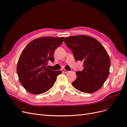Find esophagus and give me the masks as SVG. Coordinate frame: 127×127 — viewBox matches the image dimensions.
Listing matches in <instances>:
<instances>
[{"instance_id": "obj_1", "label": "esophagus", "mask_w": 127, "mask_h": 127, "mask_svg": "<svg viewBox=\"0 0 127 127\" xmlns=\"http://www.w3.org/2000/svg\"><path fill=\"white\" fill-rule=\"evenodd\" d=\"M61 71H62L64 73H67L68 72V71L66 70V69H61Z\"/></svg>"}]
</instances>
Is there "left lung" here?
Instances as JSON below:
<instances>
[{
	"instance_id": "left-lung-1",
	"label": "left lung",
	"mask_w": 127,
	"mask_h": 127,
	"mask_svg": "<svg viewBox=\"0 0 127 127\" xmlns=\"http://www.w3.org/2000/svg\"><path fill=\"white\" fill-rule=\"evenodd\" d=\"M64 42L75 59L83 62L84 69L76 72L72 86L85 93L98 91L109 75L110 59L105 48L97 40L87 35L69 36Z\"/></svg>"
}]
</instances>
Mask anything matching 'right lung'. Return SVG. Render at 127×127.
<instances>
[{
	"label": "right lung",
	"mask_w": 127,
	"mask_h": 127,
	"mask_svg": "<svg viewBox=\"0 0 127 127\" xmlns=\"http://www.w3.org/2000/svg\"><path fill=\"white\" fill-rule=\"evenodd\" d=\"M64 37H42L32 41L19 58L17 73L22 86L29 93L41 94L54 85L61 70L55 71L47 66L53 62L56 49L63 43Z\"/></svg>",
	"instance_id": "right-lung-1"
}]
</instances>
